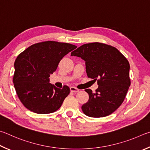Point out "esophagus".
<instances>
[{
	"label": "esophagus",
	"mask_w": 150,
	"mask_h": 150,
	"mask_svg": "<svg viewBox=\"0 0 150 150\" xmlns=\"http://www.w3.org/2000/svg\"><path fill=\"white\" fill-rule=\"evenodd\" d=\"M70 91H72V92L76 93V92H78V91H79V90H78V89H77L76 88H75V87H73V86L70 87Z\"/></svg>",
	"instance_id": "1"
}]
</instances>
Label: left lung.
<instances>
[{"label": "left lung", "instance_id": "8db88e82", "mask_svg": "<svg viewBox=\"0 0 150 150\" xmlns=\"http://www.w3.org/2000/svg\"><path fill=\"white\" fill-rule=\"evenodd\" d=\"M86 62L88 77L98 80L96 93L90 89L88 102L82 106V111L90 117H104L119 108L130 86V64L119 50L101 43L84 44L71 52Z\"/></svg>", "mask_w": 150, "mask_h": 150}]
</instances>
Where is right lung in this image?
<instances>
[{"mask_svg":"<svg viewBox=\"0 0 150 150\" xmlns=\"http://www.w3.org/2000/svg\"><path fill=\"white\" fill-rule=\"evenodd\" d=\"M70 43L48 41L33 44L18 55L14 62L13 83L20 101L38 114L57 111L70 93L49 83L50 75L57 70L63 57L76 48Z\"/></svg>","mask_w":150,"mask_h":150,"instance_id":"1","label":"right lung"}]
</instances>
